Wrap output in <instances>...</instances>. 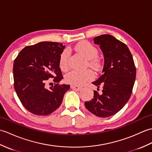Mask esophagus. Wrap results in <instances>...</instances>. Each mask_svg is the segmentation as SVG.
Returning a JSON list of instances; mask_svg holds the SVG:
<instances>
[{
	"label": "esophagus",
	"mask_w": 152,
	"mask_h": 152,
	"mask_svg": "<svg viewBox=\"0 0 152 152\" xmlns=\"http://www.w3.org/2000/svg\"><path fill=\"white\" fill-rule=\"evenodd\" d=\"M71 88L74 90H77V91H79L82 89L81 87L78 86H75V85H71Z\"/></svg>",
	"instance_id": "esophagus-1"
}]
</instances>
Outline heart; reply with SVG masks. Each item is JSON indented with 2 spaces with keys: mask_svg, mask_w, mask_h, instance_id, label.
Wrapping results in <instances>:
<instances>
[{
  "mask_svg": "<svg viewBox=\"0 0 152 152\" xmlns=\"http://www.w3.org/2000/svg\"><path fill=\"white\" fill-rule=\"evenodd\" d=\"M74 50L86 58L89 59L88 65L94 69H97L99 66V60L97 58L98 50L95 46L88 41H83L77 43L74 48ZM60 68L62 71L68 69L69 52L64 50L60 56ZM94 79V73L90 69L84 71L72 70L65 75L64 80L66 83L75 86L83 85L86 83Z\"/></svg>",
  "mask_w": 152,
  "mask_h": 152,
  "instance_id": "b5f03b06",
  "label": "heart"
}]
</instances>
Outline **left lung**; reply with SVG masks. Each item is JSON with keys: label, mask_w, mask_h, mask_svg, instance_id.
<instances>
[{"label": "left lung", "mask_w": 152, "mask_h": 152, "mask_svg": "<svg viewBox=\"0 0 152 152\" xmlns=\"http://www.w3.org/2000/svg\"><path fill=\"white\" fill-rule=\"evenodd\" d=\"M104 56L103 74L92 83L102 86V94L94 91V97L85 103L90 113L99 117L114 115L129 99L136 79V67L127 46L109 34L94 38ZM99 89V88H97Z\"/></svg>", "instance_id": "left-lung-1"}]
</instances>
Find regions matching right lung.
Instances as JSON below:
<instances>
[{
	"label": "right lung",
	"mask_w": 152,
	"mask_h": 152,
	"mask_svg": "<svg viewBox=\"0 0 152 152\" xmlns=\"http://www.w3.org/2000/svg\"><path fill=\"white\" fill-rule=\"evenodd\" d=\"M64 48L60 43L39 42L25 47L14 60V88L22 104L30 113L48 115L61 104L70 88L58 83L63 78L59 60ZM50 78L54 79L56 85L48 89L45 84Z\"/></svg>",
	"instance_id": "1"
}]
</instances>
